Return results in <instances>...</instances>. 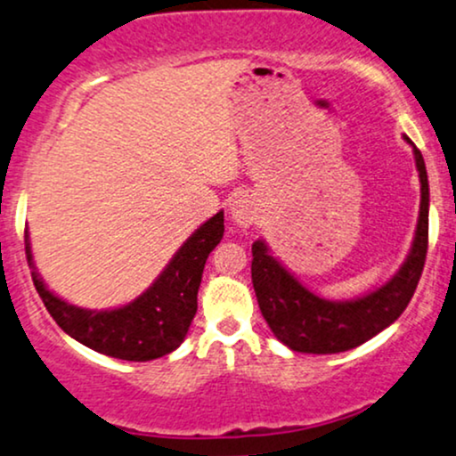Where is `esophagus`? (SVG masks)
<instances>
[{
  "label": "esophagus",
  "instance_id": "obj_1",
  "mask_svg": "<svg viewBox=\"0 0 456 456\" xmlns=\"http://www.w3.org/2000/svg\"><path fill=\"white\" fill-rule=\"evenodd\" d=\"M230 217H232V222L237 224V226L249 228L254 226L256 219H258V208H256V205L248 196H240L239 200H234L232 207H230Z\"/></svg>",
  "mask_w": 456,
  "mask_h": 456
}]
</instances>
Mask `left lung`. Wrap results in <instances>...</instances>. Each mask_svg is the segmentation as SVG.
I'll return each instance as SVG.
<instances>
[{"mask_svg":"<svg viewBox=\"0 0 456 456\" xmlns=\"http://www.w3.org/2000/svg\"><path fill=\"white\" fill-rule=\"evenodd\" d=\"M405 141L411 142L410 138ZM420 176V216L414 245L408 260L393 280L356 301H326L301 286L269 254L262 240L251 245V281L256 298L273 335L294 352L305 354H337L352 350L382 333L414 297L427 248H429V181L422 153L414 147Z\"/></svg>","mask_w":456,"mask_h":456,"instance_id":"left-lung-1","label":"left lung"}]
</instances>
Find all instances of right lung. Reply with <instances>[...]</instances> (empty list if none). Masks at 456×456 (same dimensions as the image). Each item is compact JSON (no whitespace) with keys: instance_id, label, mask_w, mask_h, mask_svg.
Segmentation results:
<instances>
[{"instance_id":"add662e5","label":"right lung","mask_w":456,"mask_h":456,"mask_svg":"<svg viewBox=\"0 0 456 456\" xmlns=\"http://www.w3.org/2000/svg\"><path fill=\"white\" fill-rule=\"evenodd\" d=\"M224 237V213L219 211L181 245L170 265L136 301L110 312H89L74 307L53 292L31 273L42 303L69 337L100 354L119 361L144 362L166 356L181 346L198 309V288L205 262ZM25 254L31 262L29 239L25 232Z\"/></svg>"}]
</instances>
